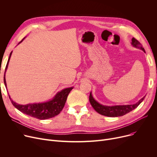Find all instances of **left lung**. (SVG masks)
Returning <instances> with one entry per match:
<instances>
[{
	"instance_id": "obj_1",
	"label": "left lung",
	"mask_w": 157,
	"mask_h": 157,
	"mask_svg": "<svg viewBox=\"0 0 157 157\" xmlns=\"http://www.w3.org/2000/svg\"><path fill=\"white\" fill-rule=\"evenodd\" d=\"M132 45L137 48L141 49L145 53L144 49L143 48V46L141 44L139 41L136 39L134 37L132 39ZM145 97H143L141 100L139 101L136 104H130V105H113V106H107L104 105L97 102L92 96V93L90 92L89 101L94 109L98 113L104 116L109 117H121L127 113L132 111L136 109L137 107L141 104L144 100Z\"/></svg>"
}]
</instances>
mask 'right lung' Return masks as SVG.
I'll use <instances>...</instances> for the list:
<instances>
[{"instance_id":"right-lung-1","label":"right lung","mask_w":157,"mask_h":157,"mask_svg":"<svg viewBox=\"0 0 157 157\" xmlns=\"http://www.w3.org/2000/svg\"><path fill=\"white\" fill-rule=\"evenodd\" d=\"M21 41H20L19 43H20ZM11 54H12V52H11L9 59H8L6 67L5 69V73H6V69H7L8 63H9ZM4 82L5 86H6L5 74H4ZM6 88H7V86H6ZM72 88L73 87L65 88L62 90V91L58 92L56 94V95L53 97L52 100L46 102H42V103H35V104H28L26 105H21L14 102L11 99L10 95H9V97L10 98L13 105L20 111L23 113L24 114L29 115V116L36 118L39 120H46V119L55 117V116H56V115H58L60 113V111L63 108L66 101H67V96Z\"/></svg>"}]
</instances>
